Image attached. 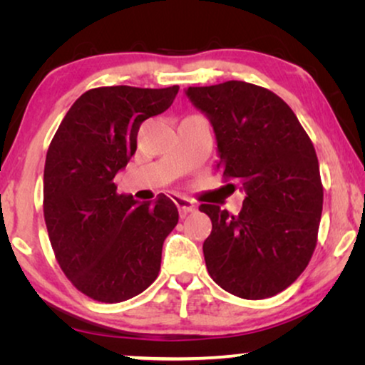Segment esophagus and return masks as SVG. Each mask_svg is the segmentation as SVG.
<instances>
[{
	"mask_svg": "<svg viewBox=\"0 0 365 365\" xmlns=\"http://www.w3.org/2000/svg\"><path fill=\"white\" fill-rule=\"evenodd\" d=\"M174 202H176V206L179 207V212H181L182 217L189 212L196 211V204H194L191 199H187L184 196H176V197H174Z\"/></svg>",
	"mask_w": 365,
	"mask_h": 365,
	"instance_id": "obj_1",
	"label": "esophagus"
}]
</instances>
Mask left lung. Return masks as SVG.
I'll use <instances>...</instances> for the list:
<instances>
[{
	"mask_svg": "<svg viewBox=\"0 0 365 365\" xmlns=\"http://www.w3.org/2000/svg\"><path fill=\"white\" fill-rule=\"evenodd\" d=\"M216 134L217 169L246 194L241 212L201 204L212 231L202 244L209 276L242 299L272 297L311 261L322 214V182L311 139L291 108L244 81L187 88Z\"/></svg>",
	"mask_w": 365,
	"mask_h": 365,
	"instance_id": "obj_1",
	"label": "left lung"
}]
</instances>
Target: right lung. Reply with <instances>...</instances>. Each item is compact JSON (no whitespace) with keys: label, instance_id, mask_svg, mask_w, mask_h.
<instances>
[{"label":"right lung","instance_id":"obj_1","mask_svg":"<svg viewBox=\"0 0 365 365\" xmlns=\"http://www.w3.org/2000/svg\"><path fill=\"white\" fill-rule=\"evenodd\" d=\"M179 86H108L81 94L44 164V221L66 277L99 302L128 301L156 281L176 204L118 194L114 176L136 153L139 126L171 106Z\"/></svg>","mask_w":365,"mask_h":365}]
</instances>
